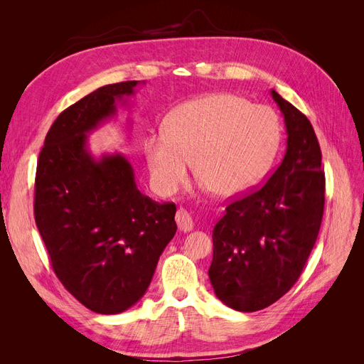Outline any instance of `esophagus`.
Returning <instances> with one entry per match:
<instances>
[{
  "label": "esophagus",
  "mask_w": 364,
  "mask_h": 364,
  "mask_svg": "<svg viewBox=\"0 0 364 364\" xmlns=\"http://www.w3.org/2000/svg\"><path fill=\"white\" fill-rule=\"evenodd\" d=\"M176 223H178L179 230H182V232H190L194 228L191 214L183 208H179L178 213H176Z\"/></svg>",
  "instance_id": "esophagus-1"
}]
</instances>
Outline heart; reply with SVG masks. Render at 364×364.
Returning a JSON list of instances; mask_svg holds the SVG:
<instances>
[{
    "mask_svg": "<svg viewBox=\"0 0 364 364\" xmlns=\"http://www.w3.org/2000/svg\"><path fill=\"white\" fill-rule=\"evenodd\" d=\"M281 139L278 117L235 94H213L179 106L165 134L146 141L151 181L164 194L197 179L220 197L252 190L267 173Z\"/></svg>",
    "mask_w": 364,
    "mask_h": 364,
    "instance_id": "1",
    "label": "heart"
}]
</instances>
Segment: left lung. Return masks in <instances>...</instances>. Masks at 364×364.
<instances>
[{
	"mask_svg": "<svg viewBox=\"0 0 364 364\" xmlns=\"http://www.w3.org/2000/svg\"><path fill=\"white\" fill-rule=\"evenodd\" d=\"M284 115L287 150L261 188L226 206L213 230L209 267L215 296L237 311L277 302L299 279L325 205L322 151L308 118L272 90Z\"/></svg>",
	"mask_w": 364,
	"mask_h": 364,
	"instance_id": "1",
	"label": "left lung"
}]
</instances>
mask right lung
I'll use <instances>...</instances> for the list:
<instances>
[{"label": "right lung", "mask_w": 364, "mask_h": 364, "mask_svg": "<svg viewBox=\"0 0 364 364\" xmlns=\"http://www.w3.org/2000/svg\"><path fill=\"white\" fill-rule=\"evenodd\" d=\"M139 82L98 87L56 118L39 153L35 220L54 273L77 301L118 314L147 291L176 234V205L142 194L121 155L97 159L87 134L127 103Z\"/></svg>", "instance_id": "1"}]
</instances>
